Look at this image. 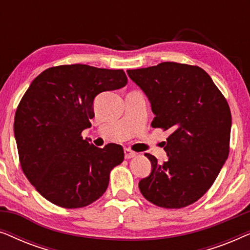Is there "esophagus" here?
<instances>
[{"instance_id":"34e87169","label":"esophagus","mask_w":250,"mask_h":250,"mask_svg":"<svg viewBox=\"0 0 250 250\" xmlns=\"http://www.w3.org/2000/svg\"><path fill=\"white\" fill-rule=\"evenodd\" d=\"M124 153H125V158L126 159H131V158H133V157L136 156V152L132 151V150L128 149V148L124 149Z\"/></svg>"}]
</instances>
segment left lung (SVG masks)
<instances>
[{"mask_svg":"<svg viewBox=\"0 0 250 250\" xmlns=\"http://www.w3.org/2000/svg\"><path fill=\"white\" fill-rule=\"evenodd\" d=\"M151 104V126L170 134L164 142L168 159L139 182L142 196L156 206L183 208L208 189L230 151L231 111L209 75L198 66L162 62L127 70Z\"/></svg>","mask_w":250,"mask_h":250,"instance_id":"obj_1","label":"left lung"}]
</instances>
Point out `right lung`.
I'll use <instances>...</instances> for the list:
<instances>
[{
    "instance_id": "obj_1",
    "label": "right lung",
    "mask_w": 250,
    "mask_h": 250,
    "mask_svg": "<svg viewBox=\"0 0 250 250\" xmlns=\"http://www.w3.org/2000/svg\"><path fill=\"white\" fill-rule=\"evenodd\" d=\"M126 84L123 69L80 63L47 68L32 82L17 108L15 138L23 174L46 200L81 208L105 192L124 150L97 148L82 132L94 117V98Z\"/></svg>"
}]
</instances>
